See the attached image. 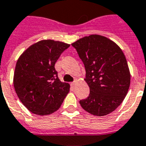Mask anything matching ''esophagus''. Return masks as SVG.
I'll use <instances>...</instances> for the list:
<instances>
[{
    "instance_id": "34e87169",
    "label": "esophagus",
    "mask_w": 146,
    "mask_h": 146,
    "mask_svg": "<svg viewBox=\"0 0 146 146\" xmlns=\"http://www.w3.org/2000/svg\"><path fill=\"white\" fill-rule=\"evenodd\" d=\"M75 84H76V81H73V82H72V83H71V85H72V87H74V86L75 85Z\"/></svg>"
}]
</instances>
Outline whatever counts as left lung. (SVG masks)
<instances>
[{
  "instance_id": "1",
  "label": "left lung",
  "mask_w": 146,
  "mask_h": 146,
  "mask_svg": "<svg viewBox=\"0 0 146 146\" xmlns=\"http://www.w3.org/2000/svg\"><path fill=\"white\" fill-rule=\"evenodd\" d=\"M83 62L90 94L79 101L95 116L110 113L121 104L130 84V73L123 51L100 35H91L72 44Z\"/></svg>"
}]
</instances>
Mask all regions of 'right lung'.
Segmentation results:
<instances>
[{
    "instance_id": "add662e5",
    "label": "right lung",
    "mask_w": 146,
    "mask_h": 146,
    "mask_svg": "<svg viewBox=\"0 0 146 146\" xmlns=\"http://www.w3.org/2000/svg\"><path fill=\"white\" fill-rule=\"evenodd\" d=\"M69 44L51 39L33 44L19 58L13 86L23 104L33 113L48 115L61 107L70 85L60 81L55 64Z\"/></svg>"
}]
</instances>
